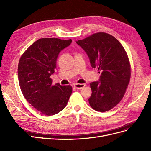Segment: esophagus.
Here are the masks:
<instances>
[{
    "label": "esophagus",
    "instance_id": "34e87169",
    "mask_svg": "<svg viewBox=\"0 0 151 151\" xmlns=\"http://www.w3.org/2000/svg\"><path fill=\"white\" fill-rule=\"evenodd\" d=\"M86 86V84H75L74 85V88L76 89H81Z\"/></svg>",
    "mask_w": 151,
    "mask_h": 151
}]
</instances>
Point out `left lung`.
Instances as JSON below:
<instances>
[{
    "label": "left lung",
    "instance_id": "1",
    "mask_svg": "<svg viewBox=\"0 0 151 151\" xmlns=\"http://www.w3.org/2000/svg\"><path fill=\"white\" fill-rule=\"evenodd\" d=\"M76 43L88 55L92 67L101 72L100 81L90 84L91 106L101 113L111 109L122 99L130 82L127 54L115 37L105 32L93 34Z\"/></svg>",
    "mask_w": 151,
    "mask_h": 151
}]
</instances>
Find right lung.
<instances>
[{
    "instance_id": "add662e5",
    "label": "right lung",
    "mask_w": 151,
    "mask_h": 151,
    "mask_svg": "<svg viewBox=\"0 0 151 151\" xmlns=\"http://www.w3.org/2000/svg\"><path fill=\"white\" fill-rule=\"evenodd\" d=\"M71 42V39H38L20 58L18 76L21 91L32 106L46 116L61 111L72 92L71 86L52 85L50 78L56 68L59 53Z\"/></svg>"
}]
</instances>
